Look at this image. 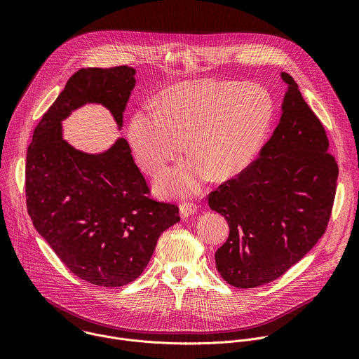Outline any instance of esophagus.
<instances>
[{"label": "esophagus", "instance_id": "obj_1", "mask_svg": "<svg viewBox=\"0 0 359 359\" xmlns=\"http://www.w3.org/2000/svg\"><path fill=\"white\" fill-rule=\"evenodd\" d=\"M197 212V204L193 201H184L180 204V216L187 217Z\"/></svg>", "mask_w": 359, "mask_h": 359}]
</instances>
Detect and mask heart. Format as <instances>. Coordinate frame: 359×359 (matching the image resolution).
Wrapping results in <instances>:
<instances>
[{"instance_id":"obj_1","label":"heart","mask_w":359,"mask_h":359,"mask_svg":"<svg viewBox=\"0 0 359 359\" xmlns=\"http://www.w3.org/2000/svg\"><path fill=\"white\" fill-rule=\"evenodd\" d=\"M273 121V102L257 86L231 81H193L166 90L156 107L133 115L129 140L140 168L162 175L186 142L193 158L161 180V189L189 196L212 175L229 180L259 155Z\"/></svg>"}]
</instances>
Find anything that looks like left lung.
<instances>
[{"instance_id": "1", "label": "left lung", "mask_w": 359, "mask_h": 359, "mask_svg": "<svg viewBox=\"0 0 359 359\" xmlns=\"http://www.w3.org/2000/svg\"><path fill=\"white\" fill-rule=\"evenodd\" d=\"M281 79L283 114L259 158L209 193L210 209L230 226L216 266L237 288L281 277L318 243L332 213L338 165L325 128L295 81Z\"/></svg>"}]
</instances>
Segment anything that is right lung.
Listing matches in <instances>:
<instances>
[{"mask_svg":"<svg viewBox=\"0 0 359 359\" xmlns=\"http://www.w3.org/2000/svg\"><path fill=\"white\" fill-rule=\"evenodd\" d=\"M136 71L83 68L36 125L27 151V210L36 231L76 277L122 287L146 269L161 234L180 222L177 204L149 197L129 143L86 155L62 139L61 121L86 102L105 105L119 126Z\"/></svg>","mask_w":359,"mask_h":359,"instance_id":"add662e5","label":"right lung"}]
</instances>
